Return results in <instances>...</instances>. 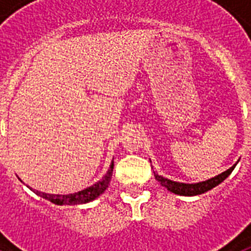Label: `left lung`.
<instances>
[{"label":"left lung","instance_id":"left-lung-1","mask_svg":"<svg viewBox=\"0 0 251 251\" xmlns=\"http://www.w3.org/2000/svg\"><path fill=\"white\" fill-rule=\"evenodd\" d=\"M236 165H237V163H236L233 167H230L228 171L223 172L222 175H219L216 176V177H214V178H210V179H207V181H203V182H198V183L175 182V181L164 178V177H161V176L159 175L155 176V178L157 179V182L160 183L161 186L165 187L167 190L172 191V193H175V194L185 195V197H193V195L203 194V193H206V191L214 189L215 186H218L219 183H222L223 181H224V179H226L230 173H232V171H233Z\"/></svg>","mask_w":251,"mask_h":251}]
</instances>
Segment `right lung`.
I'll return each mask as SVG.
<instances>
[{
	"mask_svg": "<svg viewBox=\"0 0 251 251\" xmlns=\"http://www.w3.org/2000/svg\"><path fill=\"white\" fill-rule=\"evenodd\" d=\"M113 167L114 164L112 163L109 167V171L106 173L102 179H100L99 182H96L92 186L87 187L84 190L74 193V194H68V195H60V194H45V193H40L36 191L37 195H40L43 198L48 199L54 204H80V203H87L94 201L95 198H98L99 195L101 194L102 191L105 190L108 185H109L110 179H112V175H113Z\"/></svg>",
	"mask_w": 251,
	"mask_h": 251,
	"instance_id": "1",
	"label": "right lung"
}]
</instances>
